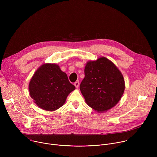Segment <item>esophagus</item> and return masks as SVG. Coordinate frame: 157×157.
<instances>
[{"label":"esophagus","instance_id":"obj_1","mask_svg":"<svg viewBox=\"0 0 157 157\" xmlns=\"http://www.w3.org/2000/svg\"><path fill=\"white\" fill-rule=\"evenodd\" d=\"M75 87H76V88H78V87H79V82L78 81H76L75 82Z\"/></svg>","mask_w":157,"mask_h":157}]
</instances>
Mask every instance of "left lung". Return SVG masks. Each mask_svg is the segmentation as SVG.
I'll return each mask as SVG.
<instances>
[{"label":"left lung","mask_w":157,"mask_h":157,"mask_svg":"<svg viewBox=\"0 0 157 157\" xmlns=\"http://www.w3.org/2000/svg\"><path fill=\"white\" fill-rule=\"evenodd\" d=\"M79 88L87 104L98 112L115 106L123 95L125 82L116 65L105 57L87 63Z\"/></svg>","instance_id":"left-lung-1"}]
</instances>
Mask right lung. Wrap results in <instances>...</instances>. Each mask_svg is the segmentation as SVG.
I'll return each mask as SVG.
<instances>
[{
	"label": "right lung",
	"mask_w": 157,
	"mask_h": 157,
	"mask_svg": "<svg viewBox=\"0 0 157 157\" xmlns=\"http://www.w3.org/2000/svg\"><path fill=\"white\" fill-rule=\"evenodd\" d=\"M75 89L67 75L58 65L47 63L36 71L29 83V92L41 109L53 111L61 107L67 96Z\"/></svg>",
	"instance_id": "add662e5"
}]
</instances>
